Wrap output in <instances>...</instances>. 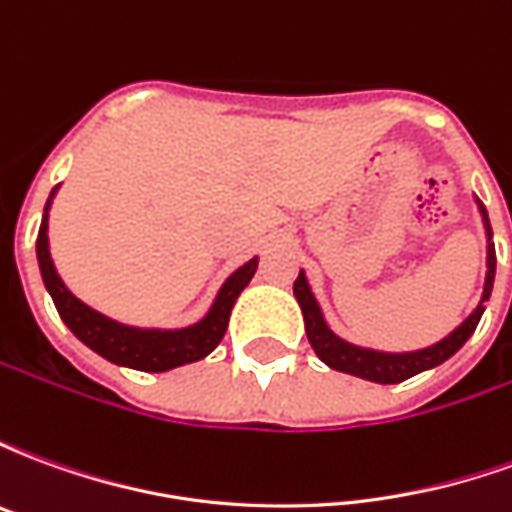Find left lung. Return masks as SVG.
Returning <instances> with one entry per match:
<instances>
[{"instance_id": "8db88e82", "label": "left lung", "mask_w": 512, "mask_h": 512, "mask_svg": "<svg viewBox=\"0 0 512 512\" xmlns=\"http://www.w3.org/2000/svg\"><path fill=\"white\" fill-rule=\"evenodd\" d=\"M480 213H483L485 235H488V274H485V288L483 299L477 304V310L466 318V321L447 334L441 343L422 348V351H411V354H384V351H370V348H359L340 340L337 334L326 326L323 321V312L318 307V301L312 296L310 282L304 277V271H299V277L293 282V296L299 301L301 315H304V329H307V340H310L312 351L318 354L321 362L340 370V373H351V376L367 378V381H376V384H400L406 378L417 376L422 370L447 362L452 354H458L463 343L469 340L477 329V323L483 318L485 301L491 299V288H494V274H496V252H494V233H491V222H488V213H485L483 202H480Z\"/></svg>"}]
</instances>
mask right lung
I'll return each instance as SVG.
<instances>
[{
    "label": "right lung",
    "mask_w": 512,
    "mask_h": 512,
    "mask_svg": "<svg viewBox=\"0 0 512 512\" xmlns=\"http://www.w3.org/2000/svg\"><path fill=\"white\" fill-rule=\"evenodd\" d=\"M57 191V189H54ZM51 191V197H54ZM46 202L43 211V222H40L38 233V263L40 274H43V285L54 299V307L60 312L65 326L71 329L87 348H93L95 354H101L115 365L131 367V370H145V373H164L172 367L189 365L197 362L202 356H208L222 343L227 323H230V312H233L235 299L241 296V290L249 285V279L255 277L257 257L235 271L233 277L227 279L219 290V296L213 301L208 315L194 326L186 329H175V332H161V329H136L106 318L93 307H87L84 301L73 296L71 290L65 288V282L54 268L49 252V205Z\"/></svg>",
    "instance_id": "add662e5"
}]
</instances>
